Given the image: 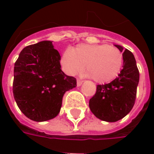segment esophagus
<instances>
[{
  "label": "esophagus",
  "instance_id": "34e87169",
  "mask_svg": "<svg viewBox=\"0 0 154 154\" xmlns=\"http://www.w3.org/2000/svg\"><path fill=\"white\" fill-rule=\"evenodd\" d=\"M82 82H82V80H80V79H77V87H80L81 85L82 84Z\"/></svg>",
  "mask_w": 154,
  "mask_h": 154
}]
</instances>
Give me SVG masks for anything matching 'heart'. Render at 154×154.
Wrapping results in <instances>:
<instances>
[{
	"mask_svg": "<svg viewBox=\"0 0 154 154\" xmlns=\"http://www.w3.org/2000/svg\"><path fill=\"white\" fill-rule=\"evenodd\" d=\"M124 56L119 48L108 44H79L72 50L67 49L61 58L64 71L75 75L83 70L96 82L106 83L120 72Z\"/></svg>",
	"mask_w": 154,
	"mask_h": 154,
	"instance_id": "1",
	"label": "heart"
}]
</instances>
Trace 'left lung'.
I'll use <instances>...</instances> for the list:
<instances>
[{"mask_svg": "<svg viewBox=\"0 0 154 154\" xmlns=\"http://www.w3.org/2000/svg\"><path fill=\"white\" fill-rule=\"evenodd\" d=\"M123 52V68L115 80L104 85H97V91L89 100L91 111L98 119L116 122L129 113L134 105L139 72L134 54L120 45H116Z\"/></svg>", "mask_w": 154, "mask_h": 154, "instance_id": "obj_1", "label": "left lung"}]
</instances>
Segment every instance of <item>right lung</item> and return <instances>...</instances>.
<instances>
[{
  "label": "right lung",
  "mask_w": 154,
  "mask_h": 154,
  "mask_svg": "<svg viewBox=\"0 0 154 154\" xmlns=\"http://www.w3.org/2000/svg\"><path fill=\"white\" fill-rule=\"evenodd\" d=\"M61 56L51 41L23 48L14 67L13 95L21 112L37 122L58 115L64 93L77 86L61 70Z\"/></svg>",
  "instance_id": "obj_1"
}]
</instances>
